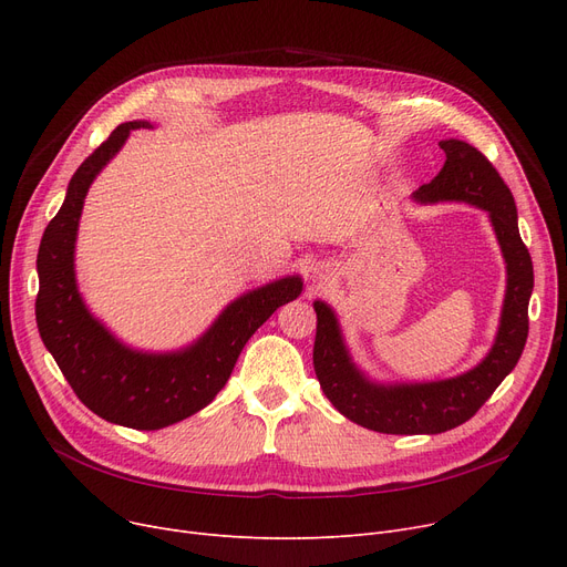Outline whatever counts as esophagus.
Segmentation results:
<instances>
[{"label": "esophagus", "mask_w": 567, "mask_h": 567, "mask_svg": "<svg viewBox=\"0 0 567 567\" xmlns=\"http://www.w3.org/2000/svg\"><path fill=\"white\" fill-rule=\"evenodd\" d=\"M315 280H319V282H326V280H331V274H329V268H315V276H312Z\"/></svg>", "instance_id": "esophagus-1"}]
</instances>
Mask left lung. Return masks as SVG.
Wrapping results in <instances>:
<instances>
[{"label": "left lung", "mask_w": 567, "mask_h": 567, "mask_svg": "<svg viewBox=\"0 0 567 567\" xmlns=\"http://www.w3.org/2000/svg\"><path fill=\"white\" fill-rule=\"evenodd\" d=\"M441 172L411 195L415 204L464 202L487 212L505 259V296L496 338L485 359L471 370L436 381L370 379L353 363L340 319L326 301H315V372L323 395L355 425L381 434H441L478 411L508 377L528 338L533 264L519 236L517 206L494 165L462 140H441Z\"/></svg>", "instance_id": "obj_1"}]
</instances>
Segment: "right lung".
Returning a JSON list of instances; mask_svg holds the SVG:
<instances>
[{
  "instance_id": "right-lung-1",
  "label": "right lung",
  "mask_w": 567,
  "mask_h": 567,
  "mask_svg": "<svg viewBox=\"0 0 567 567\" xmlns=\"http://www.w3.org/2000/svg\"><path fill=\"white\" fill-rule=\"evenodd\" d=\"M137 128L154 124L135 118L116 126L71 176L37 257V323L45 349L86 409L114 425L161 430L188 419L223 391L246 342L280 306L299 299L303 280L285 276L248 289L182 349L142 351L118 340L82 299L75 241L89 188Z\"/></svg>"
}]
</instances>
